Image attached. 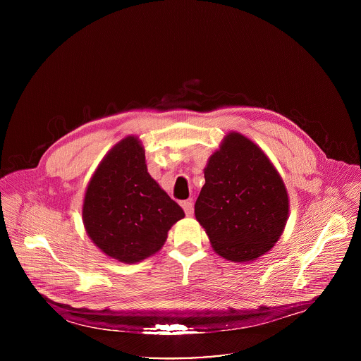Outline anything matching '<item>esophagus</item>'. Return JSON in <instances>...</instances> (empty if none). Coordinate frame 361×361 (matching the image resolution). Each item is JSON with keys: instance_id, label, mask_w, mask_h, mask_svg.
Returning <instances> with one entry per match:
<instances>
[{"instance_id": "esophagus-1", "label": "esophagus", "mask_w": 361, "mask_h": 361, "mask_svg": "<svg viewBox=\"0 0 361 361\" xmlns=\"http://www.w3.org/2000/svg\"><path fill=\"white\" fill-rule=\"evenodd\" d=\"M183 208H184L187 216H192V214H193V204H192L190 202H188V200L184 202V203H183Z\"/></svg>"}]
</instances>
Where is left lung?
Returning <instances> with one entry per match:
<instances>
[{"instance_id": "left-lung-1", "label": "left lung", "mask_w": 361, "mask_h": 361, "mask_svg": "<svg viewBox=\"0 0 361 361\" xmlns=\"http://www.w3.org/2000/svg\"><path fill=\"white\" fill-rule=\"evenodd\" d=\"M204 178L195 215L214 250L234 262L269 252L290 209L287 189L269 158L250 139L230 133L209 157Z\"/></svg>"}]
</instances>
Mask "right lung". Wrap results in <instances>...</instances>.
I'll return each mask as SVG.
<instances>
[{
	"mask_svg": "<svg viewBox=\"0 0 361 361\" xmlns=\"http://www.w3.org/2000/svg\"><path fill=\"white\" fill-rule=\"evenodd\" d=\"M183 208L147 172L145 149L137 137L121 139L92 176L82 221L93 243L108 257L134 264L155 255Z\"/></svg>",
	"mask_w": 361,
	"mask_h": 361,
	"instance_id": "right-lung-1",
	"label": "right lung"
}]
</instances>
